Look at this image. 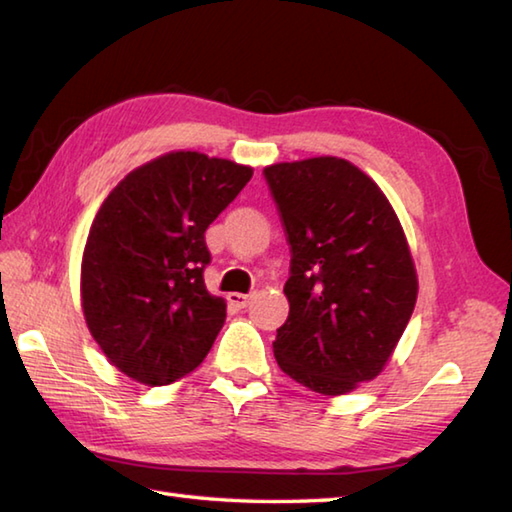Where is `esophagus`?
<instances>
[{
	"label": "esophagus",
	"instance_id": "esophagus-1",
	"mask_svg": "<svg viewBox=\"0 0 512 512\" xmlns=\"http://www.w3.org/2000/svg\"><path fill=\"white\" fill-rule=\"evenodd\" d=\"M228 302L233 304L235 308H246L248 302H250V295H246V293H230L228 295Z\"/></svg>",
	"mask_w": 512,
	"mask_h": 512
}]
</instances>
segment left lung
Listing matches in <instances>:
<instances>
[{"label": "left lung", "instance_id": "obj_1", "mask_svg": "<svg viewBox=\"0 0 512 512\" xmlns=\"http://www.w3.org/2000/svg\"><path fill=\"white\" fill-rule=\"evenodd\" d=\"M290 246L279 368L322 395L375 379L417 302L404 230L379 186L339 157L264 168Z\"/></svg>", "mask_w": 512, "mask_h": 512}]
</instances>
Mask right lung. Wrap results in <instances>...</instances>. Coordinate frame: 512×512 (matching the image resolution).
<instances>
[{"label": "right lung", "instance_id": "add662e5", "mask_svg": "<svg viewBox=\"0 0 512 512\" xmlns=\"http://www.w3.org/2000/svg\"><path fill=\"white\" fill-rule=\"evenodd\" d=\"M253 168L177 150L135 168L97 210L82 259V308L108 362L148 386L204 362L226 304L204 284L206 228Z\"/></svg>", "mask_w": 512, "mask_h": 512}]
</instances>
